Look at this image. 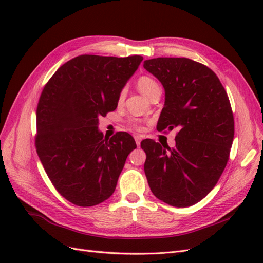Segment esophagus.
<instances>
[{
  "label": "esophagus",
  "instance_id": "obj_1",
  "mask_svg": "<svg viewBox=\"0 0 263 263\" xmlns=\"http://www.w3.org/2000/svg\"><path fill=\"white\" fill-rule=\"evenodd\" d=\"M141 140H142V137L140 136V135H136V136H135V141H136V145H137L138 147L140 146Z\"/></svg>",
  "mask_w": 263,
  "mask_h": 263
}]
</instances>
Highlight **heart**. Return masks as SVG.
<instances>
[{
	"instance_id": "obj_1",
	"label": "heart",
	"mask_w": 263,
	"mask_h": 263,
	"mask_svg": "<svg viewBox=\"0 0 263 263\" xmlns=\"http://www.w3.org/2000/svg\"><path fill=\"white\" fill-rule=\"evenodd\" d=\"M137 87H138V90L148 99L150 98V95L153 94L155 91L160 90V86H159L157 81L154 80L153 78L148 77V76H142L138 79V80H137ZM123 98H124V92L119 94L118 101L122 102ZM129 125H130L132 128L136 129V130L144 129V127H142L140 121H138V119H132V121L129 122Z\"/></svg>"
}]
</instances>
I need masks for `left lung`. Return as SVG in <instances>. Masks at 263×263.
I'll use <instances>...</instances> for the list:
<instances>
[{
  "mask_svg": "<svg viewBox=\"0 0 263 263\" xmlns=\"http://www.w3.org/2000/svg\"><path fill=\"white\" fill-rule=\"evenodd\" d=\"M144 68L165 92L157 129H178L173 148L141 141L148 184L159 200L187 208L211 192L227 164L235 134L232 106L217 76L200 62L155 58Z\"/></svg>",
  "mask_w": 263,
  "mask_h": 263,
  "instance_id": "8db88e82",
  "label": "left lung"
}]
</instances>
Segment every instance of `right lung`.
Instances as JSON below:
<instances>
[{"label": "right lung", "instance_id": "add662e5", "mask_svg": "<svg viewBox=\"0 0 263 263\" xmlns=\"http://www.w3.org/2000/svg\"><path fill=\"white\" fill-rule=\"evenodd\" d=\"M142 59L78 55L44 87L36 112V150L55 190L74 205L87 208L107 200L127 156L137 147L125 132L104 138L98 125L100 116L117 107Z\"/></svg>", "mask_w": 263, "mask_h": 263}]
</instances>
